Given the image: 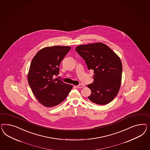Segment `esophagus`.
Wrapping results in <instances>:
<instances>
[{"instance_id":"34e87169","label":"esophagus","mask_w":150,"mask_h":150,"mask_svg":"<svg viewBox=\"0 0 150 150\" xmlns=\"http://www.w3.org/2000/svg\"><path fill=\"white\" fill-rule=\"evenodd\" d=\"M84 86H84L83 84H79V85L77 86V87L78 88H83V87H84Z\"/></svg>"}]
</instances>
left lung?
Returning <instances> with one entry per match:
<instances>
[{
	"mask_svg": "<svg viewBox=\"0 0 150 150\" xmlns=\"http://www.w3.org/2000/svg\"><path fill=\"white\" fill-rule=\"evenodd\" d=\"M75 50L89 70L94 71V82L87 86L91 91L88 98L98 105L110 103L118 94L121 84L122 64L120 57L102 43L79 45Z\"/></svg>",
	"mask_w": 150,
	"mask_h": 150,
	"instance_id": "8db88e82",
	"label": "left lung"
}]
</instances>
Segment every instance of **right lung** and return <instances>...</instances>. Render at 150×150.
Masks as SVG:
<instances>
[{
    "mask_svg": "<svg viewBox=\"0 0 150 150\" xmlns=\"http://www.w3.org/2000/svg\"><path fill=\"white\" fill-rule=\"evenodd\" d=\"M71 47L54 46L39 50L32 60L28 81L35 98L42 105L52 107L62 103L73 86L55 78L60 64Z\"/></svg>",
    "mask_w": 150,
    "mask_h": 150,
    "instance_id": "1",
    "label": "right lung"
}]
</instances>
